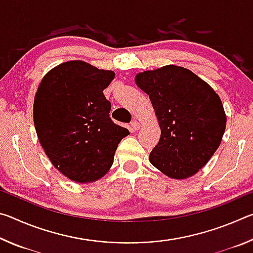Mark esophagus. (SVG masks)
Wrapping results in <instances>:
<instances>
[{
	"label": "esophagus",
	"mask_w": 253,
	"mask_h": 253,
	"mask_svg": "<svg viewBox=\"0 0 253 253\" xmlns=\"http://www.w3.org/2000/svg\"><path fill=\"white\" fill-rule=\"evenodd\" d=\"M130 126H131V128L134 130H137V129H139V127H140V124L137 122V121H132L131 123H130Z\"/></svg>",
	"instance_id": "esophagus-1"
}]
</instances>
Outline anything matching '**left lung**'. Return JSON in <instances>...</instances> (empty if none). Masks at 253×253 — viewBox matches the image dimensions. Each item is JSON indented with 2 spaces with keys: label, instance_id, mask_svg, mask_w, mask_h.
<instances>
[{
  "label": "left lung",
  "instance_id": "8db88e82",
  "mask_svg": "<svg viewBox=\"0 0 253 253\" xmlns=\"http://www.w3.org/2000/svg\"><path fill=\"white\" fill-rule=\"evenodd\" d=\"M135 83L149 96L161 127L149 162L166 176H193L211 160L223 137L226 116L211 85L191 70L169 65L140 72Z\"/></svg>",
  "mask_w": 253,
  "mask_h": 253
}]
</instances>
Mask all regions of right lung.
<instances>
[{"mask_svg":"<svg viewBox=\"0 0 253 253\" xmlns=\"http://www.w3.org/2000/svg\"><path fill=\"white\" fill-rule=\"evenodd\" d=\"M115 78L74 60L46 74L38 88L33 121L38 138L53 166L77 183L101 178L114 163L121 140L129 134L109 117L102 91Z\"/></svg>","mask_w":253,"mask_h":253,"instance_id":"right-lung-1","label":"right lung"}]
</instances>
